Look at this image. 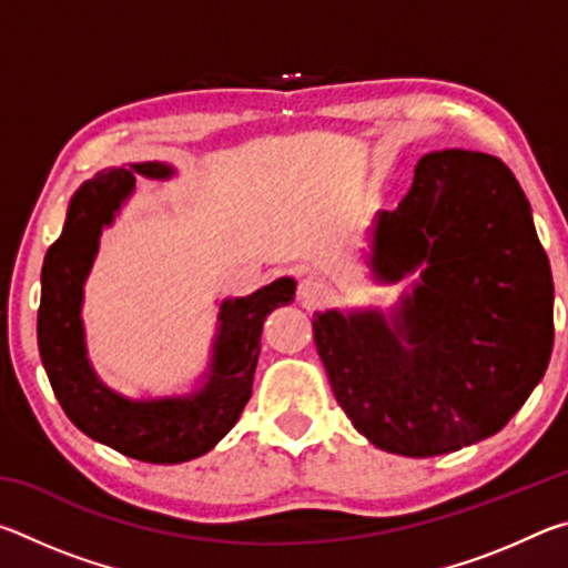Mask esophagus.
<instances>
[{"label": "esophagus", "instance_id": "34e87169", "mask_svg": "<svg viewBox=\"0 0 568 568\" xmlns=\"http://www.w3.org/2000/svg\"><path fill=\"white\" fill-rule=\"evenodd\" d=\"M297 301L305 307H321L333 301V287L318 275H305L297 285Z\"/></svg>", "mask_w": 568, "mask_h": 568}]
</instances>
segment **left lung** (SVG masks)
Wrapping results in <instances>:
<instances>
[{
	"mask_svg": "<svg viewBox=\"0 0 568 568\" xmlns=\"http://www.w3.org/2000/svg\"><path fill=\"white\" fill-rule=\"evenodd\" d=\"M371 271L413 293L381 311L315 313L335 400L388 454L428 458L501 430L544 378L554 281L531 205L501 160L423 155L408 195L373 223Z\"/></svg>",
	"mask_w": 568,
	"mask_h": 568,
	"instance_id": "left-lung-1",
	"label": "left lung"
}]
</instances>
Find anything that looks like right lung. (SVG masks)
I'll use <instances>...</instances> for the list:
<instances>
[{"label":"right lung","mask_w":568,"mask_h":568,"mask_svg":"<svg viewBox=\"0 0 568 568\" xmlns=\"http://www.w3.org/2000/svg\"><path fill=\"white\" fill-rule=\"evenodd\" d=\"M138 175L170 180L175 170L165 162H134L102 170L74 192L62 235L44 255L37 343L54 396L82 434L145 464H182L213 450L237 423L253 396L263 323L293 301L295 281L277 277L253 295L220 303L213 361L203 386L187 396L134 400L104 386L84 345V281L102 227L112 225Z\"/></svg>","instance_id":"obj_1"}]
</instances>
